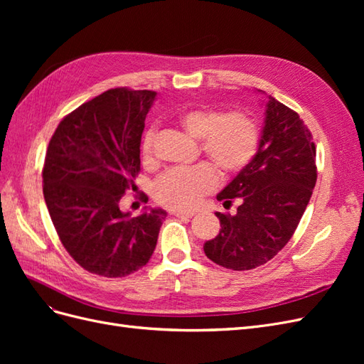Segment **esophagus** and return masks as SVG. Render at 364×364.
I'll use <instances>...</instances> for the list:
<instances>
[{"instance_id": "obj_1", "label": "esophagus", "mask_w": 364, "mask_h": 364, "mask_svg": "<svg viewBox=\"0 0 364 364\" xmlns=\"http://www.w3.org/2000/svg\"><path fill=\"white\" fill-rule=\"evenodd\" d=\"M176 217H182V218H191L194 215L193 211H174L173 213Z\"/></svg>"}]
</instances>
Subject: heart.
<instances>
[{"instance_id": "1", "label": "heart", "mask_w": 364, "mask_h": 364, "mask_svg": "<svg viewBox=\"0 0 364 364\" xmlns=\"http://www.w3.org/2000/svg\"><path fill=\"white\" fill-rule=\"evenodd\" d=\"M178 119L194 138H200L205 155L215 162L226 176L245 170L255 158L259 132L255 121L243 112L223 114L211 107L185 109ZM155 129L150 127L142 138V156L151 155ZM220 178L211 164H199L190 168L165 171L153 186L155 199L167 208L191 209L203 196L213 193Z\"/></svg>"}]
</instances>
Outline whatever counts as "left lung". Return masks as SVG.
<instances>
[{
  "label": "left lung",
  "mask_w": 364,
  "mask_h": 364,
  "mask_svg": "<svg viewBox=\"0 0 364 364\" xmlns=\"http://www.w3.org/2000/svg\"><path fill=\"white\" fill-rule=\"evenodd\" d=\"M316 179L310 130L290 107L266 95L257 155L217 194L223 205L232 199L241 205L234 215L215 213L222 229L203 245L205 255L230 270L257 269L270 261L294 234Z\"/></svg>",
  "instance_id": "obj_1"
}]
</instances>
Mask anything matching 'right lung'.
<instances>
[{
    "label": "right lung",
    "mask_w": 364,
    "mask_h": 364,
    "mask_svg": "<svg viewBox=\"0 0 364 364\" xmlns=\"http://www.w3.org/2000/svg\"><path fill=\"white\" fill-rule=\"evenodd\" d=\"M155 91L115 87L65 117L43 164V199L63 247L85 270L123 278L144 267L167 217L119 209L139 173V146Z\"/></svg>",
    "instance_id": "right-lung-1"
}]
</instances>
